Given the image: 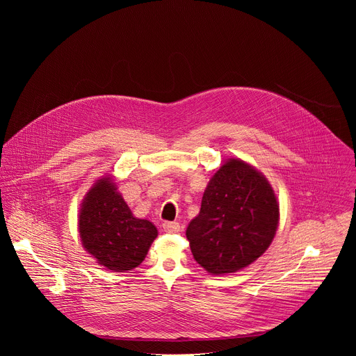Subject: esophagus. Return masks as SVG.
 <instances>
[{
  "label": "esophagus",
  "instance_id": "esophagus-1",
  "mask_svg": "<svg viewBox=\"0 0 356 356\" xmlns=\"http://www.w3.org/2000/svg\"><path fill=\"white\" fill-rule=\"evenodd\" d=\"M163 229L169 234H175V232H179L180 231V224L179 222H163Z\"/></svg>",
  "mask_w": 356,
  "mask_h": 356
}]
</instances>
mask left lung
<instances>
[{
    "label": "left lung",
    "instance_id": "1",
    "mask_svg": "<svg viewBox=\"0 0 356 356\" xmlns=\"http://www.w3.org/2000/svg\"><path fill=\"white\" fill-rule=\"evenodd\" d=\"M277 225L279 202L266 177L231 158L209 181L186 236L201 268L211 275H225L262 257Z\"/></svg>",
    "mask_w": 356,
    "mask_h": 356
}]
</instances>
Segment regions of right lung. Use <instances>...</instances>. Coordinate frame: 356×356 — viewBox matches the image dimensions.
<instances>
[{
    "label": "right lung",
    "instance_id": "obj_1",
    "mask_svg": "<svg viewBox=\"0 0 356 356\" xmlns=\"http://www.w3.org/2000/svg\"><path fill=\"white\" fill-rule=\"evenodd\" d=\"M83 248L113 272L132 270L158 236L156 227L134 217L111 177L97 180L83 198L79 214Z\"/></svg>",
    "mask_w": 356,
    "mask_h": 356
}]
</instances>
